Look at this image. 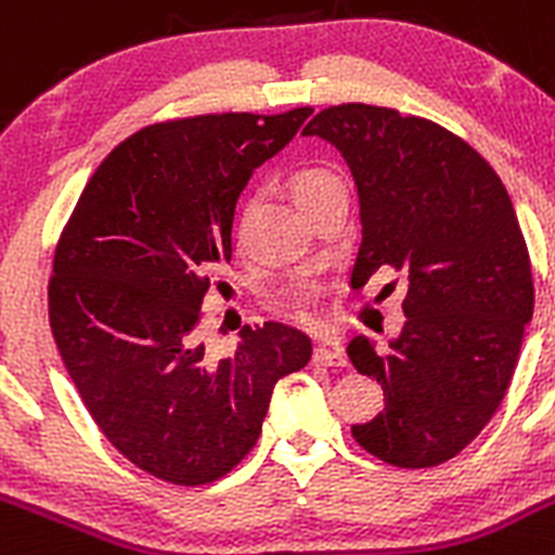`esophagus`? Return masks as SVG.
I'll use <instances>...</instances> for the list:
<instances>
[{
    "label": "esophagus",
    "instance_id": "esophagus-1",
    "mask_svg": "<svg viewBox=\"0 0 555 555\" xmlns=\"http://www.w3.org/2000/svg\"><path fill=\"white\" fill-rule=\"evenodd\" d=\"M313 363L347 365V354H344L340 340H322V344H317V349H313Z\"/></svg>",
    "mask_w": 555,
    "mask_h": 555
}]
</instances>
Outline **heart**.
<instances>
[{"label": "heart", "instance_id": "obj_1", "mask_svg": "<svg viewBox=\"0 0 555 555\" xmlns=\"http://www.w3.org/2000/svg\"><path fill=\"white\" fill-rule=\"evenodd\" d=\"M340 184V178L335 176L333 170H324V167H305V170H297L292 176V195L297 201L299 208L311 206L319 195L330 190V186ZM311 299V292L308 288H297L294 292V302L305 305Z\"/></svg>", "mask_w": 555, "mask_h": 555}]
</instances>
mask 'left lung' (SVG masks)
Instances as JSON below:
<instances>
[{
  "label": "left lung",
  "instance_id": "8db88e82",
  "mask_svg": "<svg viewBox=\"0 0 555 555\" xmlns=\"http://www.w3.org/2000/svg\"><path fill=\"white\" fill-rule=\"evenodd\" d=\"M344 156L360 197L352 286L406 274L404 327L385 349L349 340L385 410L352 435L396 467L454 460L509 390L533 317L528 247L498 172L465 140L388 106L340 104L302 129Z\"/></svg>",
  "mask_w": 555,
  "mask_h": 555
}]
</instances>
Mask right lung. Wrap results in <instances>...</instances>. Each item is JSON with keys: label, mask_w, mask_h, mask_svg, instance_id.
I'll return each mask as SVG.
<instances>
[{"label": "right lung", "mask_w": 555, "mask_h": 555, "mask_svg": "<svg viewBox=\"0 0 555 555\" xmlns=\"http://www.w3.org/2000/svg\"><path fill=\"white\" fill-rule=\"evenodd\" d=\"M311 112L145 126L101 162L60 236L49 281L60 358L106 440L156 479L231 474L278 379L311 360V338L288 324H244L220 360L201 327L203 297L231 261L238 195Z\"/></svg>", "instance_id": "add662e5"}]
</instances>
